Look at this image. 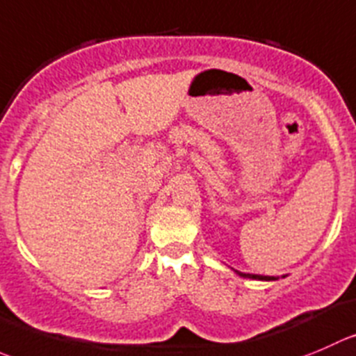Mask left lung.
<instances>
[{"label":"left lung","instance_id":"left-lung-1","mask_svg":"<svg viewBox=\"0 0 356 356\" xmlns=\"http://www.w3.org/2000/svg\"><path fill=\"white\" fill-rule=\"evenodd\" d=\"M236 275H240V277H243V278H250V280H262V282H273V280H278V278H275V277H264V275L241 273V271H236Z\"/></svg>","mask_w":356,"mask_h":356}]
</instances>
